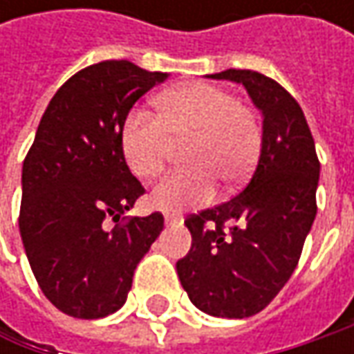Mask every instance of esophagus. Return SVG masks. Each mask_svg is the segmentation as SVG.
Segmentation results:
<instances>
[{"label":"esophagus","mask_w":354,"mask_h":354,"mask_svg":"<svg viewBox=\"0 0 354 354\" xmlns=\"http://www.w3.org/2000/svg\"><path fill=\"white\" fill-rule=\"evenodd\" d=\"M165 225L181 226L183 225V216H179V214H165Z\"/></svg>","instance_id":"obj_1"}]
</instances>
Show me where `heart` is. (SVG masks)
Masks as SVG:
<instances>
[{
    "mask_svg": "<svg viewBox=\"0 0 354 354\" xmlns=\"http://www.w3.org/2000/svg\"><path fill=\"white\" fill-rule=\"evenodd\" d=\"M161 120L143 110L124 120L120 145L133 175L153 179L173 149V142H187L191 169L163 177L151 191V205L175 212L207 205L216 193V181L236 187L256 163L260 128L248 108L226 90L191 82L163 92L157 100Z\"/></svg>",
    "mask_w": 354,
    "mask_h": 354,
    "instance_id": "1",
    "label": "heart"
}]
</instances>
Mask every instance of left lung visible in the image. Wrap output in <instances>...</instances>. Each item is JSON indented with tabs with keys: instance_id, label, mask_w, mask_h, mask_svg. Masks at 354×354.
<instances>
[{
	"instance_id": "obj_1",
	"label": "left lung",
	"mask_w": 354,
	"mask_h": 354,
	"mask_svg": "<svg viewBox=\"0 0 354 354\" xmlns=\"http://www.w3.org/2000/svg\"><path fill=\"white\" fill-rule=\"evenodd\" d=\"M209 76L246 88L262 114L260 157L236 197L187 218L193 244L177 276L203 313L244 319L278 295L299 262L317 214L319 161L299 104L276 80L236 68Z\"/></svg>"
}]
</instances>
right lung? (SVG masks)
<instances>
[{
    "label": "right lung",
    "instance_id": "right-lung-1",
    "mask_svg": "<svg viewBox=\"0 0 354 354\" xmlns=\"http://www.w3.org/2000/svg\"><path fill=\"white\" fill-rule=\"evenodd\" d=\"M167 73L104 61L68 78L48 102L21 171L19 234L47 299L78 319L126 304L131 278L163 230V216L108 228L143 195L122 153L131 106Z\"/></svg>",
    "mask_w": 354,
    "mask_h": 354
}]
</instances>
